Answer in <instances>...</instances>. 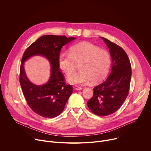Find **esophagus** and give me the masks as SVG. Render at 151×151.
<instances>
[{"label": "esophagus", "instance_id": "esophagus-1", "mask_svg": "<svg viewBox=\"0 0 151 151\" xmlns=\"http://www.w3.org/2000/svg\"><path fill=\"white\" fill-rule=\"evenodd\" d=\"M74 88H75V90H77V91H78V90H82V87H79V86H75V87H74Z\"/></svg>", "mask_w": 151, "mask_h": 151}]
</instances>
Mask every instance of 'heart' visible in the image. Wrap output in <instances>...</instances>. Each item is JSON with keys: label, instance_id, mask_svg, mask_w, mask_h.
Returning <instances> with one entry per match:
<instances>
[{"label": "heart", "instance_id": "heart-1", "mask_svg": "<svg viewBox=\"0 0 151 151\" xmlns=\"http://www.w3.org/2000/svg\"><path fill=\"white\" fill-rule=\"evenodd\" d=\"M58 63L60 69L67 75L75 70L79 64L80 70L68 78V82L73 85L97 83L104 80L111 66V57L106 50L87 42L73 45L69 52L59 54Z\"/></svg>", "mask_w": 151, "mask_h": 151}]
</instances>
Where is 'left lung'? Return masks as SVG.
I'll use <instances>...</instances> for the list:
<instances>
[{"instance_id": "left-lung-1", "label": "left lung", "mask_w": 151, "mask_h": 151, "mask_svg": "<svg viewBox=\"0 0 151 151\" xmlns=\"http://www.w3.org/2000/svg\"><path fill=\"white\" fill-rule=\"evenodd\" d=\"M100 37L109 48L112 70L104 82L94 88L93 96L87 104L93 114L104 116L115 112L126 99L130 90L132 67L127 54L121 47Z\"/></svg>"}]
</instances>
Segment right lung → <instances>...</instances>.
<instances>
[{
    "instance_id": "obj_1",
    "label": "right lung",
    "mask_w": 151,
    "mask_h": 151,
    "mask_svg": "<svg viewBox=\"0 0 151 151\" xmlns=\"http://www.w3.org/2000/svg\"><path fill=\"white\" fill-rule=\"evenodd\" d=\"M75 37L44 35L39 37L25 51L20 67L19 82L29 107L39 115L52 118L59 115L73 92V87L64 82V75L58 63L61 48ZM45 57L51 64V75L48 82L37 86L31 83L25 72L24 62L33 56Z\"/></svg>"
}]
</instances>
